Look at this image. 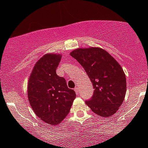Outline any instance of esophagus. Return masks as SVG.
Returning a JSON list of instances; mask_svg holds the SVG:
<instances>
[{
  "label": "esophagus",
  "mask_w": 148,
  "mask_h": 148,
  "mask_svg": "<svg viewBox=\"0 0 148 148\" xmlns=\"http://www.w3.org/2000/svg\"><path fill=\"white\" fill-rule=\"evenodd\" d=\"M74 91H75L76 93H77V95H78V94H79V88L77 87V86H76V87L74 88Z\"/></svg>",
  "instance_id": "esophagus-1"
}]
</instances>
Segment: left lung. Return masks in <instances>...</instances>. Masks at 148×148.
<instances>
[{"instance_id": "obj_1", "label": "left lung", "mask_w": 148, "mask_h": 148, "mask_svg": "<svg viewBox=\"0 0 148 148\" xmlns=\"http://www.w3.org/2000/svg\"><path fill=\"white\" fill-rule=\"evenodd\" d=\"M70 55L82 66L95 89L92 97L85 101L86 105L101 117L115 114L127 90L126 77L121 66L100 48L78 49Z\"/></svg>"}]
</instances>
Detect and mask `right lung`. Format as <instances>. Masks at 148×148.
I'll return each mask as SVG.
<instances>
[{"label": "right lung", "mask_w": 148, "mask_h": 148, "mask_svg": "<svg viewBox=\"0 0 148 148\" xmlns=\"http://www.w3.org/2000/svg\"><path fill=\"white\" fill-rule=\"evenodd\" d=\"M61 55H44L36 64L28 79V97L38 118L51 125L60 123L69 114L76 93L67 86L56 70Z\"/></svg>", "instance_id": "add662e5"}]
</instances>
